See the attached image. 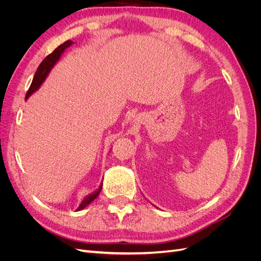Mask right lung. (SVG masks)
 <instances>
[{"label":"right lung","instance_id":"add662e5","mask_svg":"<svg viewBox=\"0 0 261 261\" xmlns=\"http://www.w3.org/2000/svg\"><path fill=\"white\" fill-rule=\"evenodd\" d=\"M73 43H74V42L70 41V40L65 41L63 44L59 45L57 49H55L51 54H49L48 57H46V58L41 62V64L39 65V67H38V69H37V72H36V74H35V76H34L33 83H31V85H30V87H29V89H28V91H27L26 98H25L26 100L31 96V94H33L34 92H36L39 88H40V86L43 84V82L45 81V78L48 77V75H49V73L51 72V69L53 68V66H54L55 64H57V62L61 59L62 54L64 53V51H65L67 48H69V46L72 45ZM101 189H102V183L100 184L99 188L97 189L96 192H93L92 194H89L88 196L85 197L84 200L81 202L80 206H78V208L76 209V211H81V210L85 209L87 206H88V204H89L90 202H92L94 199H96L97 197H98V195L100 194Z\"/></svg>","mask_w":261,"mask_h":261}]
</instances>
